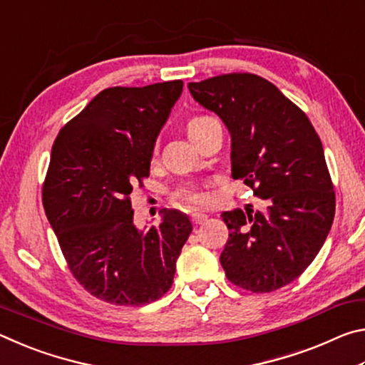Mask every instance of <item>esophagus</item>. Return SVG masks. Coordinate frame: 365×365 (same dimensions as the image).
I'll use <instances>...</instances> for the list:
<instances>
[{"instance_id":"1","label":"esophagus","mask_w":365,"mask_h":365,"mask_svg":"<svg viewBox=\"0 0 365 365\" xmlns=\"http://www.w3.org/2000/svg\"><path fill=\"white\" fill-rule=\"evenodd\" d=\"M206 219H207V214H205V212H193V214H191V222H193L195 225L205 224Z\"/></svg>"}]
</instances>
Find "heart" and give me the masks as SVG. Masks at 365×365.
<instances>
[{"label": "heart", "mask_w": 365, "mask_h": 365, "mask_svg": "<svg viewBox=\"0 0 365 365\" xmlns=\"http://www.w3.org/2000/svg\"><path fill=\"white\" fill-rule=\"evenodd\" d=\"M217 122L211 115H196L193 119H190V122L187 123V130L191 138H197L200 135L207 125L211 123ZM174 200L180 201V202H187V205H202V202L207 201V195L202 191L197 185H185V187L178 188L174 193Z\"/></svg>", "instance_id": "obj_1"}]
</instances>
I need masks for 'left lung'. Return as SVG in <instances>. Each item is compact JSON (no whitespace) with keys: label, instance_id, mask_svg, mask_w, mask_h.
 <instances>
[{"label":"left lung","instance_id":"1","mask_svg":"<svg viewBox=\"0 0 365 365\" xmlns=\"http://www.w3.org/2000/svg\"><path fill=\"white\" fill-rule=\"evenodd\" d=\"M232 135V177L264 211H227L220 264L233 285L269 293L292 283L316 259L335 217V191L322 141L307 115L274 83L235 72L188 83Z\"/></svg>","mask_w":365,"mask_h":365}]
</instances>
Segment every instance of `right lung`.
Wrapping results in <instances>:
<instances>
[{"label": "right lung", "mask_w": 365, "mask_h": 365, "mask_svg": "<svg viewBox=\"0 0 365 365\" xmlns=\"http://www.w3.org/2000/svg\"><path fill=\"white\" fill-rule=\"evenodd\" d=\"M182 90V80L106 88L54 140L43 207L72 275L110 304L143 306L168 293L193 230L170 209L141 232L130 201L150 177L154 143Z\"/></svg>", "instance_id": "obj_1"}]
</instances>
